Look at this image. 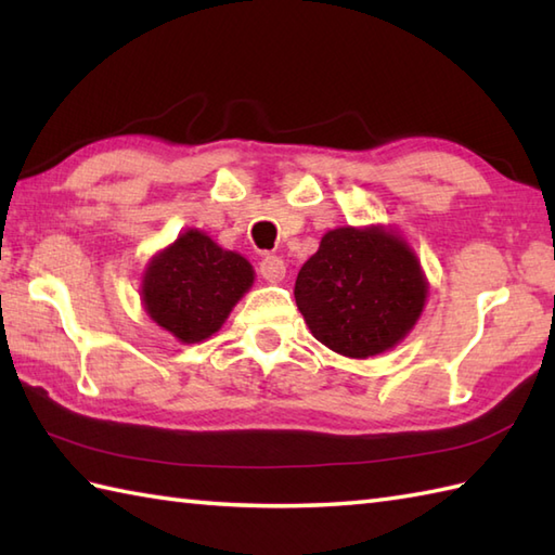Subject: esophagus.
<instances>
[{
  "mask_svg": "<svg viewBox=\"0 0 555 555\" xmlns=\"http://www.w3.org/2000/svg\"><path fill=\"white\" fill-rule=\"evenodd\" d=\"M259 274H262L269 284H279V281H284V276H286L284 259L276 255H267L262 262H259Z\"/></svg>",
  "mask_w": 555,
  "mask_h": 555,
  "instance_id": "esophagus-1",
  "label": "esophagus"
}]
</instances>
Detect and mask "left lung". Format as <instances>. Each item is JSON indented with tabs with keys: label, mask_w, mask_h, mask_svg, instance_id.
<instances>
[{
	"label": "left lung",
	"mask_w": 555,
	"mask_h": 555,
	"mask_svg": "<svg viewBox=\"0 0 555 555\" xmlns=\"http://www.w3.org/2000/svg\"><path fill=\"white\" fill-rule=\"evenodd\" d=\"M293 293L320 344L364 360L391 350L417 324L427 279L396 231L340 227L324 233Z\"/></svg>",
	"instance_id": "8db88e82"
}]
</instances>
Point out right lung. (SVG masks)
<instances>
[{
	"mask_svg": "<svg viewBox=\"0 0 555 555\" xmlns=\"http://www.w3.org/2000/svg\"><path fill=\"white\" fill-rule=\"evenodd\" d=\"M253 264L191 229L150 259L140 286L145 312L181 344L217 334L253 286Z\"/></svg>",
	"mask_w": 555,
	"mask_h": 555,
	"instance_id": "1",
	"label": "right lung"
}]
</instances>
